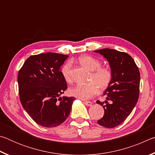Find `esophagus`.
Listing matches in <instances>:
<instances>
[{"mask_svg":"<svg viewBox=\"0 0 155 155\" xmlns=\"http://www.w3.org/2000/svg\"><path fill=\"white\" fill-rule=\"evenodd\" d=\"M84 103H85V104H86L87 106L92 105V103H91V102H90V101H84Z\"/></svg>","mask_w":155,"mask_h":155,"instance_id":"obj_1","label":"esophagus"}]
</instances>
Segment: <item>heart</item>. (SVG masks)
<instances>
[{
    "label": "heart",
    "instance_id": "heart-1",
    "mask_svg": "<svg viewBox=\"0 0 155 155\" xmlns=\"http://www.w3.org/2000/svg\"><path fill=\"white\" fill-rule=\"evenodd\" d=\"M80 64L91 71L89 78L90 83L78 84L69 90L70 95L80 99L90 98L99 90H104L108 87L111 82L113 74L109 68H101V64L98 59L88 55L81 56L78 59ZM72 62L68 61L62 65L61 73L67 82H71L70 75Z\"/></svg>",
    "mask_w": 155,
    "mask_h": 155
}]
</instances>
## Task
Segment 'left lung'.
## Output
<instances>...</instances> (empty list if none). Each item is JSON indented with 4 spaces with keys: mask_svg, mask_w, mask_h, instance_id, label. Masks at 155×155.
Returning <instances> with one entry per match:
<instances>
[{
    "mask_svg": "<svg viewBox=\"0 0 155 155\" xmlns=\"http://www.w3.org/2000/svg\"><path fill=\"white\" fill-rule=\"evenodd\" d=\"M94 52L107 60L113 74L111 82L103 93L106 101H96L104 110L103 117L97 122L102 127L114 128L124 121L137 103L140 73L134 60L126 52L110 48Z\"/></svg>",
    "mask_w": 155,
    "mask_h": 155,
    "instance_id": "8db88e82",
    "label": "left lung"
}]
</instances>
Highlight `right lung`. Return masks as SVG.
<instances>
[{"label": "right lung", "instance_id": "obj_1", "mask_svg": "<svg viewBox=\"0 0 155 155\" xmlns=\"http://www.w3.org/2000/svg\"><path fill=\"white\" fill-rule=\"evenodd\" d=\"M68 57L55 52L32 55L18 72L21 104L31 118L44 127L64 123L76 99L60 96L68 87L61 68Z\"/></svg>", "mask_w": 155, "mask_h": 155}]
</instances>
